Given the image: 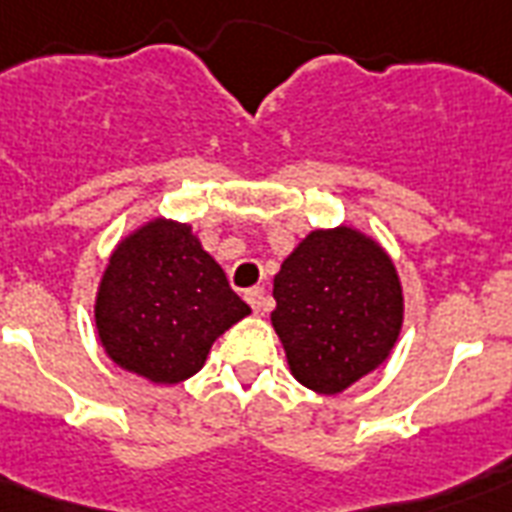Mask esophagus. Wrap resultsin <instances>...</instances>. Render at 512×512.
<instances>
[{
	"label": "esophagus",
	"mask_w": 512,
	"mask_h": 512,
	"mask_svg": "<svg viewBox=\"0 0 512 512\" xmlns=\"http://www.w3.org/2000/svg\"><path fill=\"white\" fill-rule=\"evenodd\" d=\"M245 301L251 304L253 312H267L269 307H272V299H269L267 291H264L261 285H256V288H248V291H245Z\"/></svg>",
	"instance_id": "obj_1"
}]
</instances>
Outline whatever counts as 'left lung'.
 Returning a JSON list of instances; mask_svg holds the SVG:
<instances>
[{"mask_svg":"<svg viewBox=\"0 0 512 512\" xmlns=\"http://www.w3.org/2000/svg\"><path fill=\"white\" fill-rule=\"evenodd\" d=\"M272 312L291 374L336 395L390 358L403 288L384 248L352 227L315 229L275 275Z\"/></svg>","mask_w":512,"mask_h":512,"instance_id":"obj_1","label":"left lung"}]
</instances>
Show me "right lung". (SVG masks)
I'll return each instance as SVG.
<instances>
[{"label":"right lung","mask_w":512,"mask_h":512,"mask_svg":"<svg viewBox=\"0 0 512 512\" xmlns=\"http://www.w3.org/2000/svg\"><path fill=\"white\" fill-rule=\"evenodd\" d=\"M248 312L192 227L168 219L149 221L114 248L95 296L106 355L154 384L197 374L213 342Z\"/></svg>","instance_id":"add662e5"}]
</instances>
